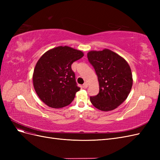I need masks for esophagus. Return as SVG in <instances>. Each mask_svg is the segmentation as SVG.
<instances>
[{
    "label": "esophagus",
    "mask_w": 160,
    "mask_h": 160,
    "mask_svg": "<svg viewBox=\"0 0 160 160\" xmlns=\"http://www.w3.org/2000/svg\"><path fill=\"white\" fill-rule=\"evenodd\" d=\"M83 88H87L88 87V85L87 83H84V84L83 85Z\"/></svg>",
    "instance_id": "1"
}]
</instances>
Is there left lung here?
Here are the masks:
<instances>
[{
    "label": "left lung",
    "instance_id": "left-lung-1",
    "mask_svg": "<svg viewBox=\"0 0 160 160\" xmlns=\"http://www.w3.org/2000/svg\"><path fill=\"white\" fill-rule=\"evenodd\" d=\"M94 67L99 85V92L90 97L91 103L101 111L117 108L127 99L133 85L132 73L128 62L109 49L91 51L88 53Z\"/></svg>",
    "mask_w": 160,
    "mask_h": 160
}]
</instances>
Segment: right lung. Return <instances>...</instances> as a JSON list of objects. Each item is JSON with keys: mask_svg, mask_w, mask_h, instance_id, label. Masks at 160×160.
<instances>
[{"mask_svg": "<svg viewBox=\"0 0 160 160\" xmlns=\"http://www.w3.org/2000/svg\"><path fill=\"white\" fill-rule=\"evenodd\" d=\"M83 52L60 46L43 54L34 69L33 86L40 99L52 108L69 105L79 91L71 65L83 57Z\"/></svg>", "mask_w": 160, "mask_h": 160, "instance_id": "right-lung-1", "label": "right lung"}]
</instances>
